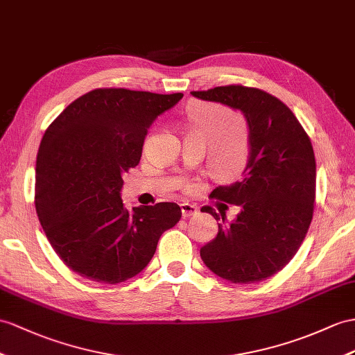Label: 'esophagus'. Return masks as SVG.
Returning a JSON list of instances; mask_svg holds the SVG:
<instances>
[{
	"label": "esophagus",
	"mask_w": 355,
	"mask_h": 355,
	"mask_svg": "<svg viewBox=\"0 0 355 355\" xmlns=\"http://www.w3.org/2000/svg\"><path fill=\"white\" fill-rule=\"evenodd\" d=\"M197 206L189 205V203H180V212H182V217H191V215L197 214Z\"/></svg>",
	"instance_id": "1"
}]
</instances>
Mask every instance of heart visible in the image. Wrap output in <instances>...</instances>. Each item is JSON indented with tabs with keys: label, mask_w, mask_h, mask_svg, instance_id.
<instances>
[{
	"label": "heart",
	"mask_w": 355,
	"mask_h": 355,
	"mask_svg": "<svg viewBox=\"0 0 355 355\" xmlns=\"http://www.w3.org/2000/svg\"><path fill=\"white\" fill-rule=\"evenodd\" d=\"M202 123L205 128H209L214 125V112H207L206 116H203L202 119Z\"/></svg>",
	"instance_id": "obj_1"
}]
</instances>
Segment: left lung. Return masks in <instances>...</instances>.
I'll return each instance as SVG.
<instances>
[{
  "label": "left lung",
  "instance_id": "8db88e82",
  "mask_svg": "<svg viewBox=\"0 0 355 355\" xmlns=\"http://www.w3.org/2000/svg\"><path fill=\"white\" fill-rule=\"evenodd\" d=\"M243 112L250 157L244 179L215 188L211 197L241 207L200 248L205 265L232 283H257L277 274L295 256L313 217L316 162L310 138L284 103L263 90L224 85L191 92ZM215 220L220 215L205 206Z\"/></svg>",
  "mask_w": 355,
  "mask_h": 355
}]
</instances>
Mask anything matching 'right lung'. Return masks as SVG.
<instances>
[{
  "mask_svg": "<svg viewBox=\"0 0 355 355\" xmlns=\"http://www.w3.org/2000/svg\"><path fill=\"white\" fill-rule=\"evenodd\" d=\"M182 93L96 89L67 105L45 131L36 161L34 205L54 252L72 271L116 284L141 272L176 203L135 206L120 198L123 173L141 158L148 129Z\"/></svg>",
  "mask_w": 355,
  "mask_h": 355,
  "instance_id": "add662e5",
  "label": "right lung"
}]
</instances>
